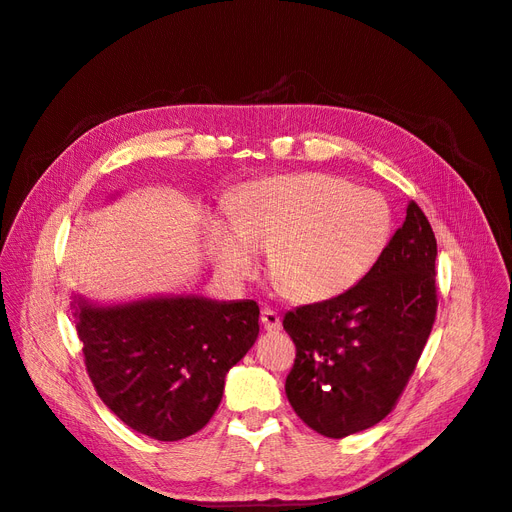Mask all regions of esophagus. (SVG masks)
Here are the masks:
<instances>
[{
	"mask_svg": "<svg viewBox=\"0 0 512 512\" xmlns=\"http://www.w3.org/2000/svg\"><path fill=\"white\" fill-rule=\"evenodd\" d=\"M260 321H262V327H265L267 331H278L282 327L280 314L273 312L271 308H265V310L260 312Z\"/></svg>",
	"mask_w": 512,
	"mask_h": 512,
	"instance_id": "34e87169",
	"label": "esophagus"
}]
</instances>
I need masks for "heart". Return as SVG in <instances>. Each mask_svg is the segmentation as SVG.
Segmentation results:
<instances>
[{"mask_svg":"<svg viewBox=\"0 0 512 512\" xmlns=\"http://www.w3.org/2000/svg\"><path fill=\"white\" fill-rule=\"evenodd\" d=\"M228 222L206 226L219 273L243 282L256 271L254 252H269L271 278L303 303L334 299L362 282L394 230L381 193L321 172L245 185L228 204Z\"/></svg>","mask_w":512,"mask_h":512,"instance_id":"b5f03b06","label":"heart"}]
</instances>
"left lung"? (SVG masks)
Returning a JSON list of instances; mask_svg holds the SVG:
<instances>
[{
    "instance_id": "left-lung-1",
    "label": "left lung",
    "mask_w": 512,
    "mask_h": 512,
    "mask_svg": "<svg viewBox=\"0 0 512 512\" xmlns=\"http://www.w3.org/2000/svg\"><path fill=\"white\" fill-rule=\"evenodd\" d=\"M437 241L416 202L362 282L284 314L295 342L290 407L331 439L366 431L398 403L437 314Z\"/></svg>"
}]
</instances>
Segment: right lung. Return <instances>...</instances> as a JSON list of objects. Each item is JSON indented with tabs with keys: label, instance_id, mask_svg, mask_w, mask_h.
Segmentation results:
<instances>
[{
	"label": "right lung",
	"instance_id": "right-lung-1",
	"mask_svg": "<svg viewBox=\"0 0 512 512\" xmlns=\"http://www.w3.org/2000/svg\"><path fill=\"white\" fill-rule=\"evenodd\" d=\"M258 314L252 299H73L96 394L133 431L159 441L185 439L213 418L228 370L258 338Z\"/></svg>",
	"mask_w": 512,
	"mask_h": 512
}]
</instances>
